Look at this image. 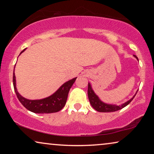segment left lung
<instances>
[{"label":"left lung","instance_id":"obj_1","mask_svg":"<svg viewBox=\"0 0 154 154\" xmlns=\"http://www.w3.org/2000/svg\"><path fill=\"white\" fill-rule=\"evenodd\" d=\"M134 57L138 60L137 57L135 55H134ZM136 94L133 96V97L130 99V100H128V102L124 103V104H122L121 105L106 104V103L102 102V101L100 100V98L98 97V96L94 93L93 90L92 89L91 85H90V83H88V98H89L90 103V104H91V106L93 107L96 111H99V112H113V111H119L120 109L124 108V107L129 104L130 103L132 102V100H133L134 97H135Z\"/></svg>","mask_w":154,"mask_h":154}]
</instances>
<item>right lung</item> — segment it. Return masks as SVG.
<instances>
[{"label":"right lung","mask_w":154,"mask_h":154,"mask_svg":"<svg viewBox=\"0 0 154 154\" xmlns=\"http://www.w3.org/2000/svg\"><path fill=\"white\" fill-rule=\"evenodd\" d=\"M25 50L26 49L23 50L20 54H22ZM75 79H76V78H74V79L66 82L54 94H52L50 97L42 99V100H30L23 97L18 92L16 88V79L15 75H14V71L13 72L14 89L18 100H20V102L22 103V104L25 108L31 112L35 113H55L62 109L63 107L66 104L69 90L71 89V86L74 83Z\"/></svg>","instance_id":"right-lung-1"}]
</instances>
